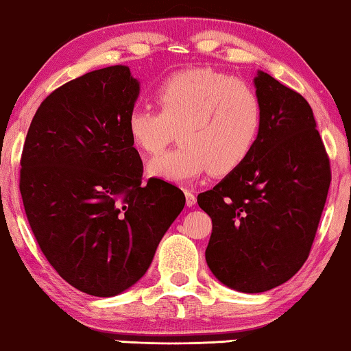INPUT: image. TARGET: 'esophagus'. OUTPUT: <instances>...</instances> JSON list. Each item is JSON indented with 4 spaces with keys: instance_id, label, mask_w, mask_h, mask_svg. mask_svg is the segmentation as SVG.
<instances>
[{
    "instance_id": "1",
    "label": "esophagus",
    "mask_w": 351,
    "mask_h": 351,
    "mask_svg": "<svg viewBox=\"0 0 351 351\" xmlns=\"http://www.w3.org/2000/svg\"><path fill=\"white\" fill-rule=\"evenodd\" d=\"M185 204L189 206V208H191V206L196 204V196L191 193L190 190H185Z\"/></svg>"
}]
</instances>
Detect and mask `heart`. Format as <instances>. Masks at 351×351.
Segmentation results:
<instances>
[{"label":"heart","instance_id":"heart-1","mask_svg":"<svg viewBox=\"0 0 351 351\" xmlns=\"http://www.w3.org/2000/svg\"><path fill=\"white\" fill-rule=\"evenodd\" d=\"M161 112L134 107L128 134L137 150L156 155L176 137L180 145L148 162L156 179L186 184L210 171L227 176L256 150L263 128L257 90L213 69H190L162 81L156 89Z\"/></svg>","mask_w":351,"mask_h":351}]
</instances>
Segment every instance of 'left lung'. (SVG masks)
Listing matches in <instances>:
<instances>
[{"label":"left lung","mask_w":351,"mask_h":351,"mask_svg":"<svg viewBox=\"0 0 351 351\" xmlns=\"http://www.w3.org/2000/svg\"><path fill=\"white\" fill-rule=\"evenodd\" d=\"M254 86L263 107L256 150L198 204L213 219L206 262L222 285L257 294L291 280L308 257L330 184L313 110L265 71Z\"/></svg>","instance_id":"obj_1"}]
</instances>
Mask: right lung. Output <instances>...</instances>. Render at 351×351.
Returning a JSON list of instances; mask_svg holds the SVG:
<instances>
[{
	"instance_id": "1",
	"label": "right lung",
	"mask_w": 351,
	"mask_h": 351,
	"mask_svg": "<svg viewBox=\"0 0 351 351\" xmlns=\"http://www.w3.org/2000/svg\"><path fill=\"white\" fill-rule=\"evenodd\" d=\"M141 83L126 65L89 71L43 100L21 160V195L43 254L81 292L113 297L150 267L185 206L176 185H142L128 134Z\"/></svg>"
}]
</instances>
